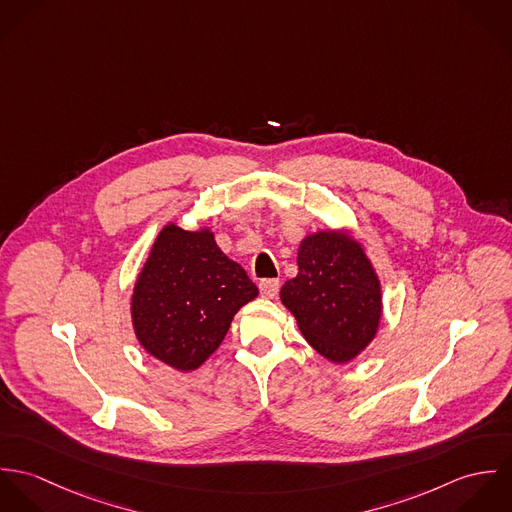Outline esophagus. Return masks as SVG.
<instances>
[{
  "instance_id": "1",
  "label": "esophagus",
  "mask_w": 512,
  "mask_h": 512,
  "mask_svg": "<svg viewBox=\"0 0 512 512\" xmlns=\"http://www.w3.org/2000/svg\"><path fill=\"white\" fill-rule=\"evenodd\" d=\"M278 292H280V280L272 278V280H262V282H260V293H262V297L274 299V297L278 295Z\"/></svg>"
}]
</instances>
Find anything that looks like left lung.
<instances>
[{"mask_svg":"<svg viewBox=\"0 0 512 512\" xmlns=\"http://www.w3.org/2000/svg\"><path fill=\"white\" fill-rule=\"evenodd\" d=\"M280 297L307 343L331 363H349L365 351L382 317L380 280L365 248L339 230L301 240L297 276Z\"/></svg>","mask_w":512,"mask_h":512,"instance_id":"8db88e82","label":"left lung"}]
</instances>
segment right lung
<instances>
[{
    "instance_id": "1",
    "label": "right lung",
    "mask_w": 512,
    "mask_h": 512,
    "mask_svg": "<svg viewBox=\"0 0 512 512\" xmlns=\"http://www.w3.org/2000/svg\"><path fill=\"white\" fill-rule=\"evenodd\" d=\"M256 295L209 228L191 232L169 222L134 286V331L151 357L189 372L219 349L236 311Z\"/></svg>"
}]
</instances>
